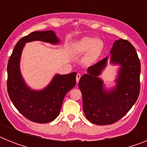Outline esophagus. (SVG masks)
<instances>
[{
	"instance_id": "obj_1",
	"label": "esophagus",
	"mask_w": 147,
	"mask_h": 147,
	"mask_svg": "<svg viewBox=\"0 0 147 147\" xmlns=\"http://www.w3.org/2000/svg\"><path fill=\"white\" fill-rule=\"evenodd\" d=\"M80 78H81V74H76V82H79L80 81Z\"/></svg>"
}]
</instances>
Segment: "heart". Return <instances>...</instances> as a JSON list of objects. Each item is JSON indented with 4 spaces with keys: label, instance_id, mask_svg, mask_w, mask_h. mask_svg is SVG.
<instances>
[{
    "label": "heart",
    "instance_id": "b5f03b06",
    "mask_svg": "<svg viewBox=\"0 0 147 147\" xmlns=\"http://www.w3.org/2000/svg\"><path fill=\"white\" fill-rule=\"evenodd\" d=\"M104 43L101 39L85 37L75 42L73 47V54L76 57L85 54L84 62L87 65H92L98 60L102 55Z\"/></svg>",
    "mask_w": 147,
    "mask_h": 147
}]
</instances>
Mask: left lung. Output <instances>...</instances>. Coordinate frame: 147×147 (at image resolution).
<instances>
[{
  "instance_id": "left-lung-1",
  "label": "left lung",
  "mask_w": 147,
  "mask_h": 147,
  "mask_svg": "<svg viewBox=\"0 0 147 147\" xmlns=\"http://www.w3.org/2000/svg\"><path fill=\"white\" fill-rule=\"evenodd\" d=\"M110 53V63L120 66L115 87L107 89L98 77L107 66L108 57L88 67L79 82L85 116L97 125L120 120L132 108L140 93L141 63L134 46L120 39L114 42Z\"/></svg>"
}]
</instances>
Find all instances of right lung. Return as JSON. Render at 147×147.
Here are the masks:
<instances>
[{"instance_id":"add662e5","label":"right lung","mask_w":147,"mask_h":147,"mask_svg":"<svg viewBox=\"0 0 147 147\" xmlns=\"http://www.w3.org/2000/svg\"><path fill=\"white\" fill-rule=\"evenodd\" d=\"M33 41L57 45L59 39L50 30L32 32L17 42L8 62L7 91L13 105L24 117L44 124L52 121L59 115L65 96L76 85V73L56 74L44 89L30 88L22 76L20 62L26 43Z\"/></svg>"}]
</instances>
